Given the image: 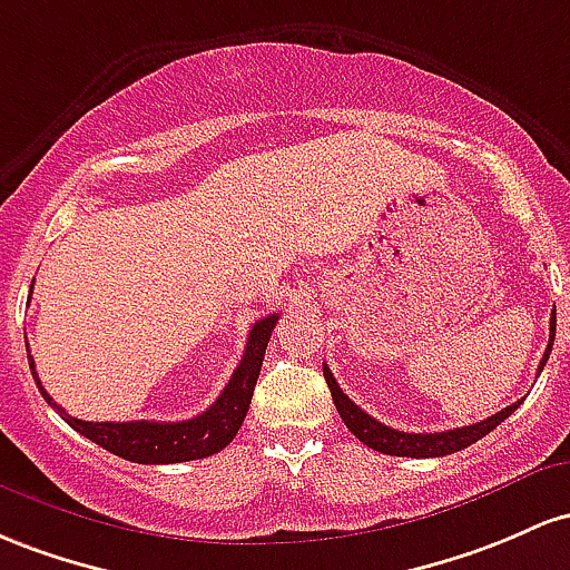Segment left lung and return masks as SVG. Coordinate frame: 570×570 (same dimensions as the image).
<instances>
[{
  "label": "left lung",
  "mask_w": 570,
  "mask_h": 570,
  "mask_svg": "<svg viewBox=\"0 0 570 570\" xmlns=\"http://www.w3.org/2000/svg\"><path fill=\"white\" fill-rule=\"evenodd\" d=\"M554 328H558V315L552 312L549 317V344L547 353H543L539 371L547 366L549 353H552V342H554ZM323 376L328 382L331 399H334V406L338 412V417L344 420V425L350 428V433H355V439H361L363 444L371 446L376 452H385V455H395V458H444L452 455V452L465 450V446L476 444L479 439L488 436L492 428H498L503 420L509 417L511 412H517V406L522 401H514V404L501 409L498 414H492L488 420H479L474 425H463L455 428V431H441V433H404L395 431V428L382 425L380 420H374L371 414L363 412L361 406H355L350 401V395H344V390L338 387V382L331 374V368L323 363Z\"/></svg>",
  "instance_id": "left-lung-1"
}]
</instances>
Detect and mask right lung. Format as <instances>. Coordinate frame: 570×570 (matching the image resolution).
<instances>
[{
  "mask_svg": "<svg viewBox=\"0 0 570 570\" xmlns=\"http://www.w3.org/2000/svg\"><path fill=\"white\" fill-rule=\"evenodd\" d=\"M277 315H268L253 325L250 336H247L245 355H242L239 366L234 368L232 380L217 395V401L207 412L196 414V417L183 420V423H153V420H131V423H86V420L72 417L56 404L42 387L40 376L35 371V361L29 355V368L35 376L37 387H40L42 399L48 401L61 420L69 428L91 439L94 444L105 446L112 455L131 460V463L147 465H164V463H185V460H199L220 452L223 446L232 444L242 423L250 409V399L255 382H258L261 363H264L266 344L272 338ZM29 353V344H27Z\"/></svg>",
  "mask_w": 570,
  "mask_h": 570,
  "instance_id": "right-lung-1",
  "label": "right lung"
}]
</instances>
